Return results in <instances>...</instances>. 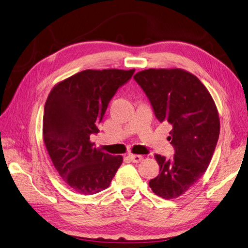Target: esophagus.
<instances>
[{
  "mask_svg": "<svg viewBox=\"0 0 248 248\" xmlns=\"http://www.w3.org/2000/svg\"><path fill=\"white\" fill-rule=\"evenodd\" d=\"M128 157H129L130 160L135 162V163H139L143 160V157L140 156V155H133V154H131V155H129Z\"/></svg>",
  "mask_w": 248,
  "mask_h": 248,
  "instance_id": "34e87169",
  "label": "esophagus"
}]
</instances>
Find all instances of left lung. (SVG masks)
I'll return each instance as SVG.
<instances>
[{
    "instance_id": "1",
    "label": "left lung",
    "mask_w": 248,
    "mask_h": 248,
    "mask_svg": "<svg viewBox=\"0 0 248 248\" xmlns=\"http://www.w3.org/2000/svg\"><path fill=\"white\" fill-rule=\"evenodd\" d=\"M134 78L157 119L172 127L175 155H155L160 172L148 185L162 199H176L202 177L211 161L221 128L217 105L202 81L183 69H147Z\"/></svg>"
}]
</instances>
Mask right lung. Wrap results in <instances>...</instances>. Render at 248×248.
<instances>
[{"label": "right lung", "mask_w": 248, "mask_h": 248, "mask_svg": "<svg viewBox=\"0 0 248 248\" xmlns=\"http://www.w3.org/2000/svg\"><path fill=\"white\" fill-rule=\"evenodd\" d=\"M133 70H85L57 82L45 106L42 137L55 169L70 189L92 195L107 189L122 156L94 147L92 134L119 88Z\"/></svg>", "instance_id": "1"}]
</instances>
